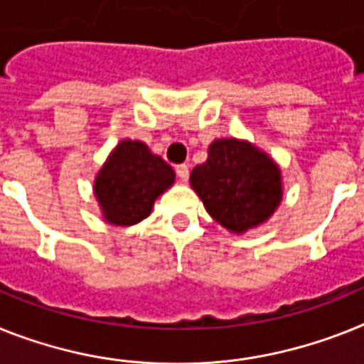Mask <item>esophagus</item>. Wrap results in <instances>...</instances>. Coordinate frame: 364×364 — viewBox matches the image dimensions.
Instances as JSON below:
<instances>
[{
  "mask_svg": "<svg viewBox=\"0 0 364 364\" xmlns=\"http://www.w3.org/2000/svg\"><path fill=\"white\" fill-rule=\"evenodd\" d=\"M176 173H177V177L181 179V181H187V179H188V166H187V164H177Z\"/></svg>",
  "mask_w": 364,
  "mask_h": 364,
  "instance_id": "34e87169",
  "label": "esophagus"
}]
</instances>
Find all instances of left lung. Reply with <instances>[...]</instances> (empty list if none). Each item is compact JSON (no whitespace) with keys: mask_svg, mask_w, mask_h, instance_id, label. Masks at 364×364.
<instances>
[{"mask_svg":"<svg viewBox=\"0 0 364 364\" xmlns=\"http://www.w3.org/2000/svg\"><path fill=\"white\" fill-rule=\"evenodd\" d=\"M191 185L207 213L229 231L262 224L281 201L279 170L248 142L215 140L209 157L191 173Z\"/></svg>","mask_w":364,"mask_h":364,"instance_id":"left-lung-1","label":"left lung"}]
</instances>
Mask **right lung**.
Returning <instances> with one entry per match:
<instances>
[{
  "label": "right lung",
  "instance_id": "right-lung-1",
  "mask_svg": "<svg viewBox=\"0 0 364 364\" xmlns=\"http://www.w3.org/2000/svg\"><path fill=\"white\" fill-rule=\"evenodd\" d=\"M173 177L172 166L148 146L122 140L97 173L94 191L107 222L133 225L151 213L155 198L172 185Z\"/></svg>",
  "mask_w": 364,
  "mask_h": 364
}]
</instances>
